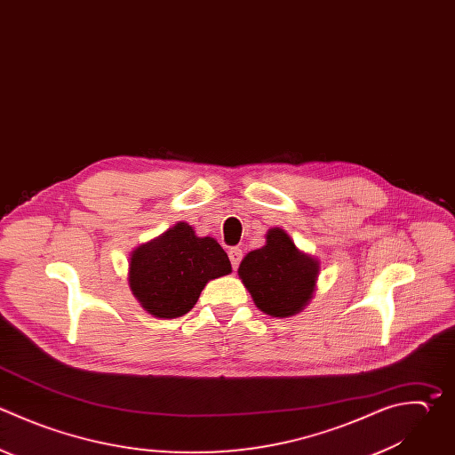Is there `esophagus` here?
<instances>
[{
    "label": "esophagus",
    "instance_id": "obj_1",
    "mask_svg": "<svg viewBox=\"0 0 455 455\" xmlns=\"http://www.w3.org/2000/svg\"><path fill=\"white\" fill-rule=\"evenodd\" d=\"M228 254H229V259H231V267H233V270H236V268H238V265H240V261H242V258H243L242 249H238V247H231Z\"/></svg>",
    "mask_w": 455,
    "mask_h": 455
}]
</instances>
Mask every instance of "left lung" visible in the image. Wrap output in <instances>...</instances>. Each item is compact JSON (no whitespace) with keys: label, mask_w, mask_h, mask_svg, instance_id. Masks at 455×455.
Listing matches in <instances>:
<instances>
[{"label":"left lung","mask_w":455,"mask_h":455,"mask_svg":"<svg viewBox=\"0 0 455 455\" xmlns=\"http://www.w3.org/2000/svg\"><path fill=\"white\" fill-rule=\"evenodd\" d=\"M318 261L302 254L279 228L270 229L267 245L249 252L238 275L254 304L272 316L299 313L313 295Z\"/></svg>","instance_id":"left-lung-1"}]
</instances>
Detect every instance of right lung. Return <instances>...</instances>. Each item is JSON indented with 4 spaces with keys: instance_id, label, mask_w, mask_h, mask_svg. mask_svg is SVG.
Segmentation results:
<instances>
[{
    "instance_id": "obj_1",
    "label": "right lung",
    "mask_w": 455,
    "mask_h": 455,
    "mask_svg": "<svg viewBox=\"0 0 455 455\" xmlns=\"http://www.w3.org/2000/svg\"><path fill=\"white\" fill-rule=\"evenodd\" d=\"M231 272L217 240L196 236L187 222L139 247L130 261V288L142 307L158 318L188 313L210 279Z\"/></svg>"
}]
</instances>
